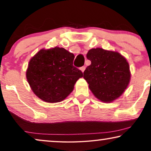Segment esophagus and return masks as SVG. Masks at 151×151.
I'll return each instance as SVG.
<instances>
[{
  "mask_svg": "<svg viewBox=\"0 0 151 151\" xmlns=\"http://www.w3.org/2000/svg\"><path fill=\"white\" fill-rule=\"evenodd\" d=\"M85 69H86V67H80V69L81 70L82 73H83V72L84 71V70H85Z\"/></svg>",
  "mask_w": 151,
  "mask_h": 151,
  "instance_id": "obj_1",
  "label": "esophagus"
}]
</instances>
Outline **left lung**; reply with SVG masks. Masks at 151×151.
Returning a JSON list of instances; mask_svg holds the SVG:
<instances>
[{
    "label": "left lung",
    "mask_w": 151,
    "mask_h": 151,
    "mask_svg": "<svg viewBox=\"0 0 151 151\" xmlns=\"http://www.w3.org/2000/svg\"><path fill=\"white\" fill-rule=\"evenodd\" d=\"M86 58L91 64L84 71V78L94 96L104 102L119 98L131 79L129 65L125 58L101 48L90 49Z\"/></svg>",
    "instance_id": "left-lung-1"
}]
</instances>
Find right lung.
I'll return each instance as SVG.
<instances>
[{
    "instance_id": "add662e5",
    "label": "right lung",
    "mask_w": 151,
    "mask_h": 151,
    "mask_svg": "<svg viewBox=\"0 0 151 151\" xmlns=\"http://www.w3.org/2000/svg\"><path fill=\"white\" fill-rule=\"evenodd\" d=\"M74 55L55 47L41 49L30 60L27 79L35 94L49 103L63 101L83 73L73 65Z\"/></svg>"
}]
</instances>
